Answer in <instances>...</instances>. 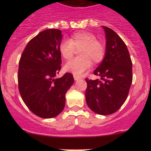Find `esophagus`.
<instances>
[{
	"mask_svg": "<svg viewBox=\"0 0 151 151\" xmlns=\"http://www.w3.org/2000/svg\"><path fill=\"white\" fill-rule=\"evenodd\" d=\"M80 78H81V77H79V76L74 75V80H80Z\"/></svg>",
	"mask_w": 151,
	"mask_h": 151,
	"instance_id": "obj_1",
	"label": "esophagus"
}]
</instances>
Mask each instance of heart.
<instances>
[{
    "label": "heart",
    "instance_id": "1",
    "mask_svg": "<svg viewBox=\"0 0 151 151\" xmlns=\"http://www.w3.org/2000/svg\"><path fill=\"white\" fill-rule=\"evenodd\" d=\"M80 57L70 60L65 65L66 71L80 75L91 66V61L98 63L104 59L106 54L105 45L97 40L96 36L88 31H80L71 35L70 39H64L59 45V51L66 60L72 58L76 50Z\"/></svg>",
    "mask_w": 151,
    "mask_h": 151
}]
</instances>
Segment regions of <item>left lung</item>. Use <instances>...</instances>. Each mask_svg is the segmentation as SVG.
<instances>
[{"label": "left lung", "instance_id": "8db88e82", "mask_svg": "<svg viewBox=\"0 0 151 151\" xmlns=\"http://www.w3.org/2000/svg\"><path fill=\"white\" fill-rule=\"evenodd\" d=\"M106 33V54L93 74L101 80L86 78L85 99L90 109L99 115L115 113L126 100L132 83V62L121 38L111 28Z\"/></svg>", "mask_w": 151, "mask_h": 151}]
</instances>
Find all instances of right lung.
<instances>
[{"mask_svg": "<svg viewBox=\"0 0 151 151\" xmlns=\"http://www.w3.org/2000/svg\"><path fill=\"white\" fill-rule=\"evenodd\" d=\"M61 30L47 29L33 37L19 62L18 87L28 108L37 116L52 118L63 111L66 93L74 83L71 73L55 79L61 68Z\"/></svg>", "mask_w": 151, "mask_h": 151, "instance_id": "obj_1", "label": "right lung"}]
</instances>
